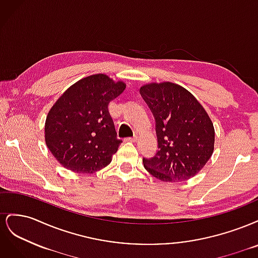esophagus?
I'll return each mask as SVG.
<instances>
[{"label":"esophagus","instance_id":"34e87169","mask_svg":"<svg viewBox=\"0 0 258 258\" xmlns=\"http://www.w3.org/2000/svg\"><path fill=\"white\" fill-rule=\"evenodd\" d=\"M127 141H130V142H137L138 141V136H135L132 138H128Z\"/></svg>","mask_w":258,"mask_h":258}]
</instances>
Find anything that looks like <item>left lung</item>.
<instances>
[{"label": "left lung", "instance_id": "1", "mask_svg": "<svg viewBox=\"0 0 258 258\" xmlns=\"http://www.w3.org/2000/svg\"><path fill=\"white\" fill-rule=\"evenodd\" d=\"M155 118L158 151L144 168L163 182L185 181L205 167L214 150V127L205 108L182 86L166 82L140 89Z\"/></svg>", "mask_w": 258, "mask_h": 258}]
</instances>
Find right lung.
Returning <instances> with one entry per match:
<instances>
[{"label": "right lung", "instance_id": "right-lung-1", "mask_svg": "<svg viewBox=\"0 0 258 258\" xmlns=\"http://www.w3.org/2000/svg\"><path fill=\"white\" fill-rule=\"evenodd\" d=\"M126 88L104 74L90 75L72 85L46 117L45 141L64 168L92 173L106 167L118 150L108 103Z\"/></svg>", "mask_w": 258, "mask_h": 258}]
</instances>
